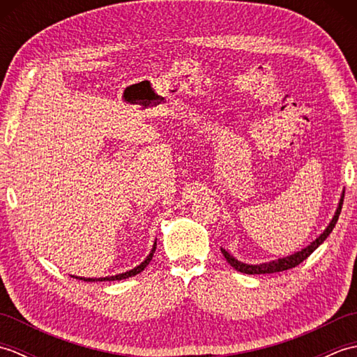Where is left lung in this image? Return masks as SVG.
<instances>
[{
	"instance_id": "1",
	"label": "left lung",
	"mask_w": 357,
	"mask_h": 357,
	"mask_svg": "<svg viewBox=\"0 0 357 357\" xmlns=\"http://www.w3.org/2000/svg\"><path fill=\"white\" fill-rule=\"evenodd\" d=\"M344 193L345 192H342V196H340V201H339V206H337L336 213H335V216H333L331 222L328 224L327 229L324 230V233L321 234L319 238H316V241H313L308 247L302 248L301 252H296L294 255H290V256H287V257H280V259H276V261H270V262H264V264H256V265L239 262L238 259H234V257L229 252H225L224 248H221V252L225 256L227 262H229L234 270H238L241 273H245V275H265V273H276V271H284V270H288V268H293V267H296V265H299L301 262H304L307 257L312 255L314 250L322 244L325 239L328 238V234L333 231V229H335V225H336L337 219H339V215H340V210H342Z\"/></svg>"
}]
</instances>
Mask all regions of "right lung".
Returning a JSON list of instances; mask_svg holds the SVG:
<instances>
[{
	"instance_id": "add662e5",
	"label": "right lung",
	"mask_w": 357,
	"mask_h": 357,
	"mask_svg": "<svg viewBox=\"0 0 357 357\" xmlns=\"http://www.w3.org/2000/svg\"><path fill=\"white\" fill-rule=\"evenodd\" d=\"M155 250H156V242H155L153 248H151L150 255L146 257V261H142V262L138 265V267H135V268L128 270V271H126V273H121V275H116V276H105V278H79V276H72V278H77V279H81V280H86V282H95V280H101V282H102V280H121V279L132 278V276H135V275H138V273H141L144 268L147 267L149 262L151 261V257H153Z\"/></svg>"
}]
</instances>
